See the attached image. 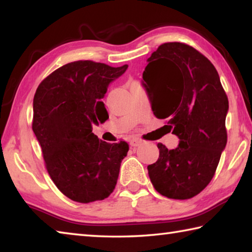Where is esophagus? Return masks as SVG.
Masks as SVG:
<instances>
[{
	"instance_id": "34e87169",
	"label": "esophagus",
	"mask_w": 252,
	"mask_h": 252,
	"mask_svg": "<svg viewBox=\"0 0 252 252\" xmlns=\"http://www.w3.org/2000/svg\"><path fill=\"white\" fill-rule=\"evenodd\" d=\"M129 143H130V146L132 147V148H136V147H139L140 144H141V141H140V140H138V139H131L130 141H129Z\"/></svg>"
}]
</instances>
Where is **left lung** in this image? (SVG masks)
Returning a JSON list of instances; mask_svg holds the SVG:
<instances>
[{"instance_id": "left-lung-1", "label": "left lung", "mask_w": 252, "mask_h": 252, "mask_svg": "<svg viewBox=\"0 0 252 252\" xmlns=\"http://www.w3.org/2000/svg\"><path fill=\"white\" fill-rule=\"evenodd\" d=\"M148 62L142 78L153 114L167 119L180 139L172 150L158 143L160 155L148 165L149 177L164 197L190 199L211 181L227 144L228 96L216 67L192 46L163 43Z\"/></svg>"}]
</instances>
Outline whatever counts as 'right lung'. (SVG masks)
I'll return each instance as SVG.
<instances>
[{"label": "right lung", "instance_id": "obj_1", "mask_svg": "<svg viewBox=\"0 0 252 252\" xmlns=\"http://www.w3.org/2000/svg\"><path fill=\"white\" fill-rule=\"evenodd\" d=\"M126 69L90 60L71 62L46 76L34 94L32 129L46 170L73 201L103 200L116 188L129 144L99 140L92 125L108 114L101 99Z\"/></svg>", "mask_w": 252, "mask_h": 252}]
</instances>
